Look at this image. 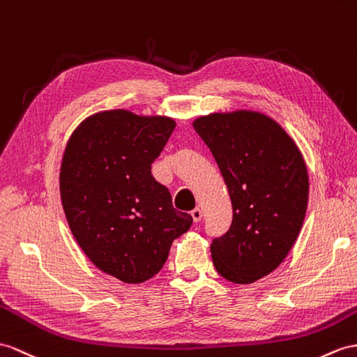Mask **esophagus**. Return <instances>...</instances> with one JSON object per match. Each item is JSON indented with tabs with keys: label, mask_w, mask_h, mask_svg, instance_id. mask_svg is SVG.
<instances>
[{
	"label": "esophagus",
	"mask_w": 357,
	"mask_h": 357,
	"mask_svg": "<svg viewBox=\"0 0 357 357\" xmlns=\"http://www.w3.org/2000/svg\"><path fill=\"white\" fill-rule=\"evenodd\" d=\"M190 215H192V218H194L195 222H199V221H202V218H203V211L199 207H195L194 211L190 212Z\"/></svg>",
	"instance_id": "esophagus-1"
}]
</instances>
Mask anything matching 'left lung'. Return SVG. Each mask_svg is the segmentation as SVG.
Listing matches in <instances>:
<instances>
[{
    "label": "left lung",
    "instance_id": "1",
    "mask_svg": "<svg viewBox=\"0 0 357 357\" xmlns=\"http://www.w3.org/2000/svg\"><path fill=\"white\" fill-rule=\"evenodd\" d=\"M227 185L233 221L213 239V265L248 284L273 273L297 241L309 198L306 162L294 139L257 110L216 112L192 123Z\"/></svg>",
    "mask_w": 357,
    "mask_h": 357
}]
</instances>
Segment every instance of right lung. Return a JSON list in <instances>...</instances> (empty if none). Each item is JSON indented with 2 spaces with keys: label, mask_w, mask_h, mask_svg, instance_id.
<instances>
[{
  "label": "right lung",
  "mask_w": 357,
  "mask_h": 357,
  "mask_svg": "<svg viewBox=\"0 0 357 357\" xmlns=\"http://www.w3.org/2000/svg\"><path fill=\"white\" fill-rule=\"evenodd\" d=\"M174 128L169 116L104 110L82 121L66 144L59 181L69 229L100 271L124 283L158 274L172 241L192 224L151 174Z\"/></svg>",
  "instance_id": "right-lung-1"
}]
</instances>
